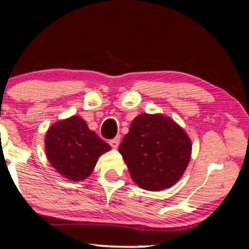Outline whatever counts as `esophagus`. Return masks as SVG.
<instances>
[{"instance_id":"34e87169","label":"esophagus","mask_w":249,"mask_h":249,"mask_svg":"<svg viewBox=\"0 0 249 249\" xmlns=\"http://www.w3.org/2000/svg\"><path fill=\"white\" fill-rule=\"evenodd\" d=\"M118 144H120V137H115V139H113V140H110L109 141V145L112 146L113 148H117L118 147Z\"/></svg>"}]
</instances>
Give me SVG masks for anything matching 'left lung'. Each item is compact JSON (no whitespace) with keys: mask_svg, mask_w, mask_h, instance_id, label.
<instances>
[{"mask_svg":"<svg viewBox=\"0 0 249 249\" xmlns=\"http://www.w3.org/2000/svg\"><path fill=\"white\" fill-rule=\"evenodd\" d=\"M118 151L132 179L146 191H161L174 185L191 160L192 143L174 121L160 114L134 118Z\"/></svg>","mask_w":249,"mask_h":249,"instance_id":"8db88e82","label":"left lung"}]
</instances>
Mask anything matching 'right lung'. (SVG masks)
Here are the masks:
<instances>
[{
	"mask_svg": "<svg viewBox=\"0 0 249 249\" xmlns=\"http://www.w3.org/2000/svg\"><path fill=\"white\" fill-rule=\"evenodd\" d=\"M109 149L80 116L57 122L45 136L47 160L61 175L74 181L89 177L98 157Z\"/></svg>",
	"mask_w": 249,
	"mask_h": 249,
	"instance_id": "obj_1",
	"label": "right lung"
}]
</instances>
